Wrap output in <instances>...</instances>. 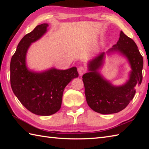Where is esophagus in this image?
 <instances>
[{"instance_id":"1","label":"esophagus","mask_w":149,"mask_h":149,"mask_svg":"<svg viewBox=\"0 0 149 149\" xmlns=\"http://www.w3.org/2000/svg\"><path fill=\"white\" fill-rule=\"evenodd\" d=\"M86 72V70L83 67V66H80V67L78 68V72L79 74V75H83V74H84V72Z\"/></svg>"}]
</instances>
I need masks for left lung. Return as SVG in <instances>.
Here are the masks:
<instances>
[{"label": "left lung", "instance_id": "obj_1", "mask_svg": "<svg viewBox=\"0 0 149 149\" xmlns=\"http://www.w3.org/2000/svg\"><path fill=\"white\" fill-rule=\"evenodd\" d=\"M118 53L127 59L132 70L129 79L120 86H115L100 73L105 53ZM143 59L136 44L120 31L116 44L106 52H102L88 63V72L83 75L85 96L88 105L97 113L108 115L116 113L125 108L133 99L135 88L141 84Z\"/></svg>", "mask_w": 149, "mask_h": 149}]
</instances>
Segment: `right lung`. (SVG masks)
<instances>
[{"instance_id": "1", "label": "right lung", "mask_w": 149, "mask_h": 149, "mask_svg": "<svg viewBox=\"0 0 149 149\" xmlns=\"http://www.w3.org/2000/svg\"><path fill=\"white\" fill-rule=\"evenodd\" d=\"M48 24L37 26L19 42L10 63L12 90L26 109L35 115L49 116L61 108L63 91L70 82L78 77L76 67L59 70L54 67L42 72L30 70L26 56L33 43L47 32Z\"/></svg>"}]
</instances>
